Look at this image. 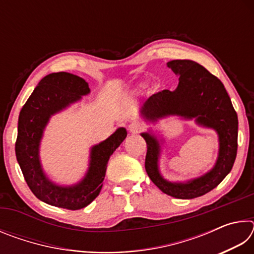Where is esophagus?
<instances>
[{
  "label": "esophagus",
  "mask_w": 254,
  "mask_h": 254,
  "mask_svg": "<svg viewBox=\"0 0 254 254\" xmlns=\"http://www.w3.org/2000/svg\"><path fill=\"white\" fill-rule=\"evenodd\" d=\"M128 130L132 133H139L143 130V126L139 122H132L130 126H128Z\"/></svg>",
  "instance_id": "esophagus-1"
}]
</instances>
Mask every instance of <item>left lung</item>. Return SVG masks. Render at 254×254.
Instances as JSON below:
<instances>
[{"instance_id":"8db88e82","label":"left lung","mask_w":254,"mask_h":254,"mask_svg":"<svg viewBox=\"0 0 254 254\" xmlns=\"http://www.w3.org/2000/svg\"><path fill=\"white\" fill-rule=\"evenodd\" d=\"M179 76L175 91L163 89L153 94L142 106V113L151 121L180 115L196 119L204 127L216 130L220 137V153L214 168L201 177L186 184H174L163 179L158 171L159 143L149 133H142L147 142L145 170L152 183L162 192L179 199H191L207 194L233 168L238 153V114L222 81L192 60L177 59L168 63Z\"/></svg>"}]
</instances>
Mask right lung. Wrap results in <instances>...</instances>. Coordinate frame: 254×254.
Instances as JSON below:
<instances>
[{"label":"right lung","mask_w":254,"mask_h":254,"mask_svg":"<svg viewBox=\"0 0 254 254\" xmlns=\"http://www.w3.org/2000/svg\"><path fill=\"white\" fill-rule=\"evenodd\" d=\"M89 93L80 77L59 71L44 77L25 102L19 115L15 156L29 188L37 198L56 207L77 210L89 205L100 194L110 157L127 137L120 127L109 139L92 148L91 165L86 177L71 187H60L42 173L39 143L51 115Z\"/></svg>","instance_id":"add662e5"}]
</instances>
